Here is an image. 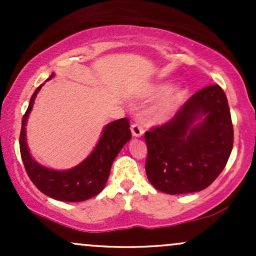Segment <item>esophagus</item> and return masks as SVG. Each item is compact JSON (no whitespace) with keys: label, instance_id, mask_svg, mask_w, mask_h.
<instances>
[{"label":"esophagus","instance_id":"esophagus-1","mask_svg":"<svg viewBox=\"0 0 256 256\" xmlns=\"http://www.w3.org/2000/svg\"><path fill=\"white\" fill-rule=\"evenodd\" d=\"M131 131L134 137H140L143 134V132H144V128H143V125L140 122H136L131 125Z\"/></svg>","mask_w":256,"mask_h":256}]
</instances>
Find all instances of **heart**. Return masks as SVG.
Wrapping results in <instances>:
<instances>
[{
    "label": "heart",
    "mask_w": 256,
    "mask_h": 256,
    "mask_svg": "<svg viewBox=\"0 0 256 256\" xmlns=\"http://www.w3.org/2000/svg\"><path fill=\"white\" fill-rule=\"evenodd\" d=\"M184 91L179 88L171 89L164 96V98L158 102L154 110V116L158 120L167 118L173 110H176L179 107V104L183 102Z\"/></svg>",
    "instance_id": "obj_1"
}]
</instances>
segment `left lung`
<instances>
[{
  "label": "left lung",
  "mask_w": 256,
  "mask_h": 256,
  "mask_svg": "<svg viewBox=\"0 0 256 256\" xmlns=\"http://www.w3.org/2000/svg\"><path fill=\"white\" fill-rule=\"evenodd\" d=\"M205 118L198 124L193 122ZM146 177L155 189L177 195L201 192L222 173L234 146V126L224 90H198L165 124L144 134Z\"/></svg>",
  "instance_id": "left-lung-1"
}]
</instances>
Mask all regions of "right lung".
<instances>
[{"label": "right lung", "instance_id": "obj_1", "mask_svg": "<svg viewBox=\"0 0 256 256\" xmlns=\"http://www.w3.org/2000/svg\"><path fill=\"white\" fill-rule=\"evenodd\" d=\"M52 76V74L49 79ZM42 85L31 96L30 104L22 116L19 144L25 171L32 183L44 195L66 202H80L94 198L102 192L110 177L114 158L131 138L130 120L122 118L104 128L101 140L94 152L82 164L68 171H54L38 165L28 152L25 137V125Z\"/></svg>", "mask_w": 256, "mask_h": 256}]
</instances>
